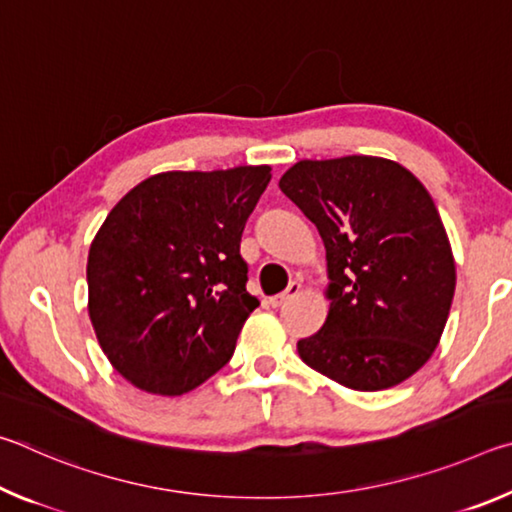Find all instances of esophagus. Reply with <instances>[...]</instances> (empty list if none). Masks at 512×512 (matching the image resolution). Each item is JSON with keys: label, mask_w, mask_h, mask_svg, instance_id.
Returning <instances> with one entry per match:
<instances>
[{"label": "esophagus", "mask_w": 512, "mask_h": 512, "mask_svg": "<svg viewBox=\"0 0 512 512\" xmlns=\"http://www.w3.org/2000/svg\"><path fill=\"white\" fill-rule=\"evenodd\" d=\"M300 282H291L289 284V287H287V291H282V293H277V296H273L271 300H268V302H271V307H284V305H287V302L289 300H293V298H296L298 296V293H300Z\"/></svg>", "instance_id": "1"}]
</instances>
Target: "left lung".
<instances>
[{
    "label": "left lung",
    "instance_id": "8db88e82",
    "mask_svg": "<svg viewBox=\"0 0 512 512\" xmlns=\"http://www.w3.org/2000/svg\"><path fill=\"white\" fill-rule=\"evenodd\" d=\"M280 189L327 250L329 314L298 341L300 359L352 391H384L436 350L456 264L427 189L402 164L372 155L300 160Z\"/></svg>",
    "mask_w": 512,
    "mask_h": 512
}]
</instances>
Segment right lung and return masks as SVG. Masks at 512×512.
Listing matches in <instances>:
<instances>
[{"label":"right lung","mask_w":512,"mask_h":512,"mask_svg":"<svg viewBox=\"0 0 512 512\" xmlns=\"http://www.w3.org/2000/svg\"><path fill=\"white\" fill-rule=\"evenodd\" d=\"M271 167L167 171L112 207L88 255V311L121 377L183 395L221 370L259 300L241 232Z\"/></svg>","instance_id":"obj_1"}]
</instances>
